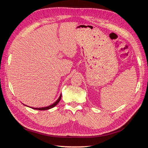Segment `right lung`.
Masks as SVG:
<instances>
[{
	"instance_id": "obj_1",
	"label": "right lung",
	"mask_w": 148,
	"mask_h": 148,
	"mask_svg": "<svg viewBox=\"0 0 148 148\" xmlns=\"http://www.w3.org/2000/svg\"><path fill=\"white\" fill-rule=\"evenodd\" d=\"M61 98H62V94H60L59 98L56 100V101H55V102L53 104H52V105H49L48 106L42 107V108H34V107H29V108H33L34 110H47L53 108V107H54L55 106H56L58 104V103L60 102V101L61 100ZM23 105H25L24 104H23ZM25 106H27V105H25Z\"/></svg>"
}]
</instances>
